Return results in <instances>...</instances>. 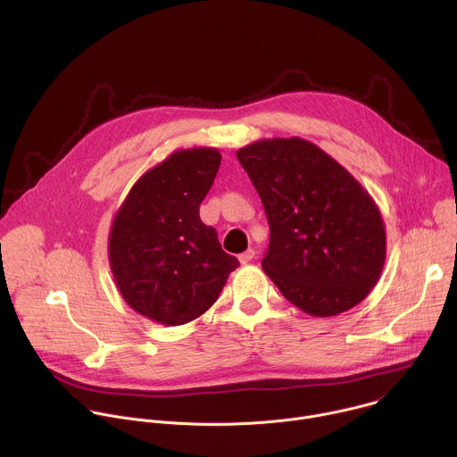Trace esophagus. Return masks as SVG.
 <instances>
[{"label": "esophagus", "mask_w": 457, "mask_h": 457, "mask_svg": "<svg viewBox=\"0 0 457 457\" xmlns=\"http://www.w3.org/2000/svg\"><path fill=\"white\" fill-rule=\"evenodd\" d=\"M253 256H254V251H253V249H247V251H244V253L238 256L240 264H249L251 260H253Z\"/></svg>", "instance_id": "1"}]
</instances>
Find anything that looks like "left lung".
<instances>
[{
  "label": "left lung",
  "mask_w": 457,
  "mask_h": 457,
  "mask_svg": "<svg viewBox=\"0 0 457 457\" xmlns=\"http://www.w3.org/2000/svg\"><path fill=\"white\" fill-rule=\"evenodd\" d=\"M270 222L262 270L311 316H337L378 284L386 233L370 193L302 137L254 141L237 152Z\"/></svg>",
  "instance_id": "left-lung-1"
}]
</instances>
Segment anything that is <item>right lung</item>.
Segmentation results:
<instances>
[{"label": "right lung", "instance_id": "1", "mask_svg": "<svg viewBox=\"0 0 457 457\" xmlns=\"http://www.w3.org/2000/svg\"><path fill=\"white\" fill-rule=\"evenodd\" d=\"M220 159L210 146L175 150L137 179L115 212L110 270L122 300L152 321L197 320L238 268L199 217Z\"/></svg>", "mask_w": 457, "mask_h": 457}]
</instances>
